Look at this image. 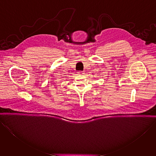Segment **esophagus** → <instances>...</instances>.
I'll return each instance as SVG.
<instances>
[{"mask_svg":"<svg viewBox=\"0 0 156 156\" xmlns=\"http://www.w3.org/2000/svg\"><path fill=\"white\" fill-rule=\"evenodd\" d=\"M79 74H80V75H84V73L83 72H79Z\"/></svg>","mask_w":156,"mask_h":156,"instance_id":"34e87169","label":"esophagus"}]
</instances>
